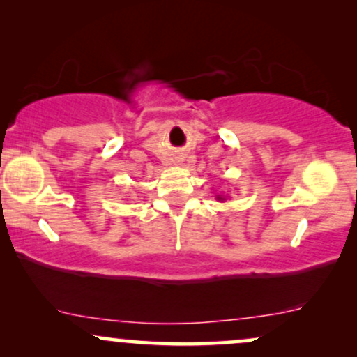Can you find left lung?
<instances>
[{
    "label": "left lung",
    "mask_w": 357,
    "mask_h": 357,
    "mask_svg": "<svg viewBox=\"0 0 357 357\" xmlns=\"http://www.w3.org/2000/svg\"><path fill=\"white\" fill-rule=\"evenodd\" d=\"M216 199H218V202H225V199H227V196H223V195H218V196H216Z\"/></svg>",
    "instance_id": "obj_1"
}]
</instances>
